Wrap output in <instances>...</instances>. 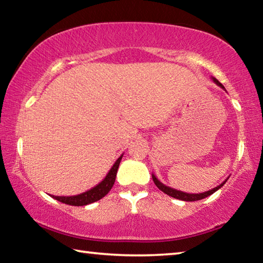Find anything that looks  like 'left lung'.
Instances as JSON below:
<instances>
[{"instance_id": "obj_1", "label": "left lung", "mask_w": 263, "mask_h": 263, "mask_svg": "<svg viewBox=\"0 0 263 263\" xmlns=\"http://www.w3.org/2000/svg\"><path fill=\"white\" fill-rule=\"evenodd\" d=\"M211 79H212V81L217 84V86H219L220 88H222V89H224V90H225V87L222 86V84H221L219 81H218V80H217L216 78H211ZM152 177H153V181H154L155 185H157L160 190L163 191L164 194H167L168 196H171V197L181 199V201H185V202L199 201V199H203V198L208 197V196H210V195H212L213 193H216V191H217L218 189H220L221 186L226 183V181H228V179H229V177H228V179H226L224 182H222V183H220L219 185H217L216 188H213V189L209 190V191H205V193L189 194V193H183V191L176 190V189H174V188H171V186L163 184L162 182H160V181L157 179V176H155L154 174H152Z\"/></svg>"}]
</instances>
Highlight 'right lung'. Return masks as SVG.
I'll return each mask as SVG.
<instances>
[{
    "label": "right lung",
    "instance_id": "add662e5",
    "mask_svg": "<svg viewBox=\"0 0 263 263\" xmlns=\"http://www.w3.org/2000/svg\"><path fill=\"white\" fill-rule=\"evenodd\" d=\"M122 158H123V154L116 160L114 166L111 167V169L104 179L102 180L97 185L92 186L91 189H89L82 194L75 195V196H54V195H50V196L54 199H57V201L68 204V205H74V206H83V205H87V204L100 201V199L103 198L104 196L111 190V188H112Z\"/></svg>",
    "mask_w": 263,
    "mask_h": 263
}]
</instances>
